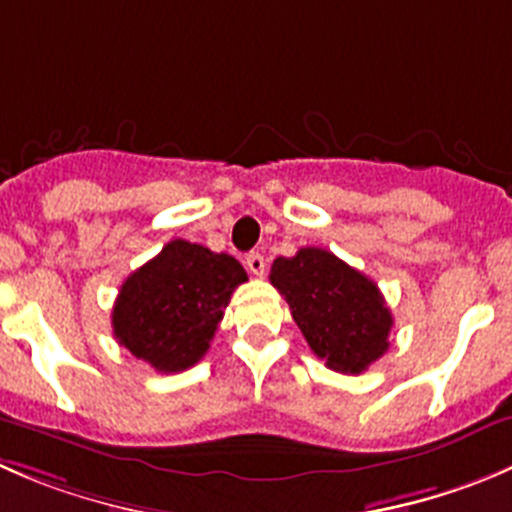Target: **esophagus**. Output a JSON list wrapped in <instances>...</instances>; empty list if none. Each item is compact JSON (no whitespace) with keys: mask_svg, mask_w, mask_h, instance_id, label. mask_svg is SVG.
Masks as SVG:
<instances>
[{"mask_svg":"<svg viewBox=\"0 0 512 512\" xmlns=\"http://www.w3.org/2000/svg\"><path fill=\"white\" fill-rule=\"evenodd\" d=\"M245 265L255 277L265 275V257H262L260 252H250V255L245 257Z\"/></svg>","mask_w":512,"mask_h":512,"instance_id":"34e87169","label":"esophagus"}]
</instances>
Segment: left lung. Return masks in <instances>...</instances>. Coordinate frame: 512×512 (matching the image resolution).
<instances>
[{
	"label": "left lung",
	"mask_w": 512,
	"mask_h": 512,
	"mask_svg": "<svg viewBox=\"0 0 512 512\" xmlns=\"http://www.w3.org/2000/svg\"><path fill=\"white\" fill-rule=\"evenodd\" d=\"M270 282L320 360L360 375L388 352L393 312L375 282L322 247H302L272 262Z\"/></svg>",
	"instance_id": "8db88e82"
}]
</instances>
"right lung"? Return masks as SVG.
Here are the masks:
<instances>
[{"label": "right lung", "mask_w": 512, "mask_h": 512, "mask_svg": "<svg viewBox=\"0 0 512 512\" xmlns=\"http://www.w3.org/2000/svg\"><path fill=\"white\" fill-rule=\"evenodd\" d=\"M242 282L247 272L232 255L187 240L167 242L122 282L112 310L114 337L155 370H187L210 350Z\"/></svg>", "instance_id": "add662e5"}]
</instances>
